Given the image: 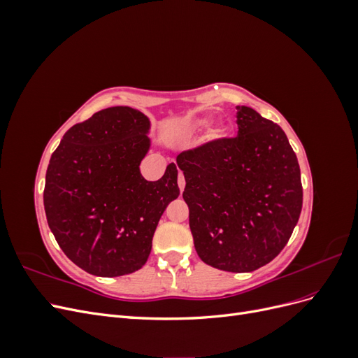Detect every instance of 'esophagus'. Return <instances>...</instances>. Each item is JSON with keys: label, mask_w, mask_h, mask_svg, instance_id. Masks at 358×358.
I'll return each instance as SVG.
<instances>
[{"label": "esophagus", "mask_w": 358, "mask_h": 358, "mask_svg": "<svg viewBox=\"0 0 358 358\" xmlns=\"http://www.w3.org/2000/svg\"><path fill=\"white\" fill-rule=\"evenodd\" d=\"M178 185H179V189H180V191H183V188H185V185H187L185 176H183L182 171H179V175H178Z\"/></svg>", "instance_id": "1"}]
</instances>
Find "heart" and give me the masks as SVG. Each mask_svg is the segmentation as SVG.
Instances as JSON below:
<instances>
[{"label": "heart", "instance_id": "heart-1", "mask_svg": "<svg viewBox=\"0 0 358 358\" xmlns=\"http://www.w3.org/2000/svg\"><path fill=\"white\" fill-rule=\"evenodd\" d=\"M210 124V117L208 116H203V117H197L196 121L192 122L194 128H206ZM227 134V128L224 125H213L212 128H209V133H208V138L209 140H220Z\"/></svg>", "mask_w": 358, "mask_h": 358}]
</instances>
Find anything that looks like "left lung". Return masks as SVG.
<instances>
[{
  "instance_id": "1",
  "label": "left lung",
  "mask_w": 358,
  "mask_h": 358,
  "mask_svg": "<svg viewBox=\"0 0 358 358\" xmlns=\"http://www.w3.org/2000/svg\"><path fill=\"white\" fill-rule=\"evenodd\" d=\"M236 109V137L183 150L178 166L201 262L242 273L282 251L299 221L303 188L284 129L251 107Z\"/></svg>"
}]
</instances>
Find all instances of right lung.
Returning <instances> with one entry per match:
<instances>
[{
	"label": "right lung",
	"mask_w": 358,
	"mask_h": 358,
	"mask_svg": "<svg viewBox=\"0 0 358 358\" xmlns=\"http://www.w3.org/2000/svg\"><path fill=\"white\" fill-rule=\"evenodd\" d=\"M149 119L109 107L73 125L52 154L43 201L49 229L71 262L95 276H122L148 262L161 215L179 197L175 162L159 180L140 175Z\"/></svg>",
	"instance_id": "add662e5"
}]
</instances>
